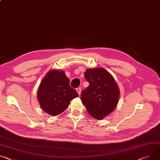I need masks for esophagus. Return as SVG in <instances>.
<instances>
[{"mask_svg": "<svg viewBox=\"0 0 160 160\" xmlns=\"http://www.w3.org/2000/svg\"><path fill=\"white\" fill-rule=\"evenodd\" d=\"M77 91L78 95L80 96V94H81V89H80V88H77Z\"/></svg>", "mask_w": 160, "mask_h": 160, "instance_id": "34e87169", "label": "esophagus"}]
</instances>
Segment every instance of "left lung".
I'll use <instances>...</instances> for the list:
<instances>
[{
	"mask_svg": "<svg viewBox=\"0 0 160 160\" xmlns=\"http://www.w3.org/2000/svg\"><path fill=\"white\" fill-rule=\"evenodd\" d=\"M89 85L81 94L82 103L88 113L98 120L111 113L119 102L120 91L118 83L106 69L89 68L84 72Z\"/></svg>",
	"mask_w": 160,
	"mask_h": 160,
	"instance_id": "left-lung-1",
	"label": "left lung"
}]
</instances>
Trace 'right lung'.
<instances>
[{"mask_svg": "<svg viewBox=\"0 0 160 160\" xmlns=\"http://www.w3.org/2000/svg\"><path fill=\"white\" fill-rule=\"evenodd\" d=\"M78 96L69 85V80L64 71L52 69L42 78L38 89L37 98L42 110L50 115L63 112L70 101Z\"/></svg>", "mask_w": 160, "mask_h": 160, "instance_id": "1", "label": "right lung"}]
</instances>
